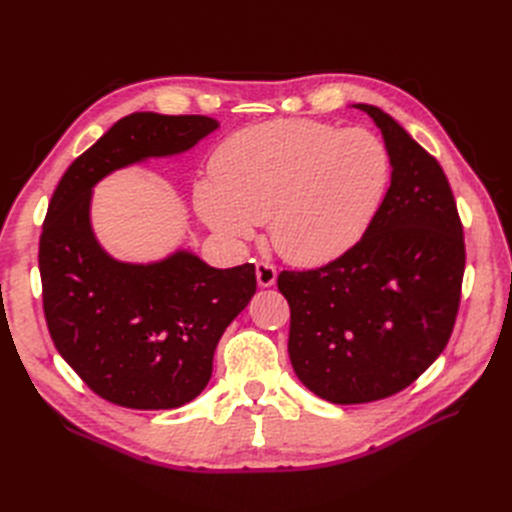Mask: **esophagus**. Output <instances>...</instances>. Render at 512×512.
I'll use <instances>...</instances> for the list:
<instances>
[{"label":"esophagus","instance_id":"1","mask_svg":"<svg viewBox=\"0 0 512 512\" xmlns=\"http://www.w3.org/2000/svg\"><path fill=\"white\" fill-rule=\"evenodd\" d=\"M275 280H277L275 267L269 265V262L258 260V262H256V282H258V286L269 288V286L275 284Z\"/></svg>","mask_w":512,"mask_h":512}]
</instances>
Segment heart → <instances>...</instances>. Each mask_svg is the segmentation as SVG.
<instances>
[{"instance_id": "b5f03b06", "label": "heart", "mask_w": 512, "mask_h": 512, "mask_svg": "<svg viewBox=\"0 0 512 512\" xmlns=\"http://www.w3.org/2000/svg\"><path fill=\"white\" fill-rule=\"evenodd\" d=\"M211 179L194 185L196 213L230 245L269 237L288 262L318 267L359 243L384 203L391 153L374 132L314 119H273L230 134Z\"/></svg>"}]
</instances>
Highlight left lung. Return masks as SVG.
I'll return each instance as SVG.
<instances>
[{
    "mask_svg": "<svg viewBox=\"0 0 512 512\" xmlns=\"http://www.w3.org/2000/svg\"><path fill=\"white\" fill-rule=\"evenodd\" d=\"M391 185L365 237L314 271H282L294 374L331 404H367L410 386L453 333L466 245L438 160L371 104Z\"/></svg>",
    "mask_w": 512,
    "mask_h": 512,
    "instance_id": "8db88e82",
    "label": "left lung"
}]
</instances>
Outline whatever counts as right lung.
Segmentation results:
<instances>
[{
  "instance_id": "right-lung-1",
  "label": "right lung",
  "mask_w": 512,
  "mask_h": 512,
  "mask_svg": "<svg viewBox=\"0 0 512 512\" xmlns=\"http://www.w3.org/2000/svg\"><path fill=\"white\" fill-rule=\"evenodd\" d=\"M218 128L205 115L132 113L70 164L51 198L38 254L46 324L64 361L111 404L170 410L203 393L215 346L254 297L256 271L250 262L215 269L190 250L121 262L91 228V190Z\"/></svg>"
}]
</instances>
